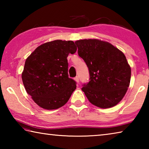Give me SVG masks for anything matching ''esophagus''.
Listing matches in <instances>:
<instances>
[{
    "mask_svg": "<svg viewBox=\"0 0 149 149\" xmlns=\"http://www.w3.org/2000/svg\"><path fill=\"white\" fill-rule=\"evenodd\" d=\"M74 79H75V81H76V82H79V77H78V76H76V77H75V78H74Z\"/></svg>",
    "mask_w": 149,
    "mask_h": 149,
    "instance_id": "1",
    "label": "esophagus"
}]
</instances>
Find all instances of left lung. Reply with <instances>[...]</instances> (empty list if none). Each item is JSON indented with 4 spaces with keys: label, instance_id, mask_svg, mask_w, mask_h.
I'll use <instances>...</instances> for the list:
<instances>
[{
    "label": "left lung",
    "instance_id": "1",
    "mask_svg": "<svg viewBox=\"0 0 149 149\" xmlns=\"http://www.w3.org/2000/svg\"><path fill=\"white\" fill-rule=\"evenodd\" d=\"M75 43L89 72V81L83 85L81 90L96 107H114L124 97L130 83L131 68L124 54L98 39L79 40Z\"/></svg>",
    "mask_w": 149,
    "mask_h": 149
}]
</instances>
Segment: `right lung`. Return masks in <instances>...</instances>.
Masks as SVG:
<instances>
[{
  "mask_svg": "<svg viewBox=\"0 0 149 149\" xmlns=\"http://www.w3.org/2000/svg\"><path fill=\"white\" fill-rule=\"evenodd\" d=\"M76 50L74 41L55 40L40 45L26 59L22 81L40 107L57 109L68 101L76 82L68 77L67 57Z\"/></svg>",
  "mask_w": 149,
  "mask_h": 149,
  "instance_id": "1",
  "label": "right lung"
}]
</instances>
